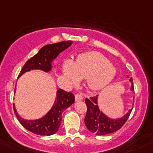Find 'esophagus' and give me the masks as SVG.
Segmentation results:
<instances>
[{
	"label": "esophagus",
	"instance_id": "obj_1",
	"mask_svg": "<svg viewBox=\"0 0 153 153\" xmlns=\"http://www.w3.org/2000/svg\"><path fill=\"white\" fill-rule=\"evenodd\" d=\"M83 99V96H82V94H80V93H77L75 94V100L78 101V100H81Z\"/></svg>",
	"mask_w": 153,
	"mask_h": 153
}]
</instances>
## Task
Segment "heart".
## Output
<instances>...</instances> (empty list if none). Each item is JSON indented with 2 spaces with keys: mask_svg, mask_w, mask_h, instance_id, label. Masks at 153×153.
<instances>
[{
  "mask_svg": "<svg viewBox=\"0 0 153 153\" xmlns=\"http://www.w3.org/2000/svg\"><path fill=\"white\" fill-rule=\"evenodd\" d=\"M62 72L65 78L73 83L78 81L79 78L88 79L89 88L97 91L113 80L116 69L105 56L92 52L80 56L74 63L66 61Z\"/></svg>",
  "mask_w": 153,
  "mask_h": 153,
  "instance_id": "b5f03b06",
  "label": "heart"
}]
</instances>
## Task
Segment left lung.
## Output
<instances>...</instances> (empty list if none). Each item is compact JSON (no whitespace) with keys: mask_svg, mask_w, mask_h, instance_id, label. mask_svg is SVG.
<instances>
[{"mask_svg":"<svg viewBox=\"0 0 153 153\" xmlns=\"http://www.w3.org/2000/svg\"><path fill=\"white\" fill-rule=\"evenodd\" d=\"M131 82V91H134L132 78H130ZM87 113L85 118V123L87 128L91 132L97 135H105L112 134L122 128L128 118H129L132 109L122 118L118 119H111L104 115L99 109L97 105V96L91 97L89 99L86 98Z\"/></svg>","mask_w":153,"mask_h":153,"instance_id":"8db88e82","label":"left lung"}]
</instances>
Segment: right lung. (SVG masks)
I'll list each match as a JSON object with an SVG mask.
<instances>
[{
    "instance_id": "right-lung-1",
    "label": "right lung",
    "mask_w": 153,
    "mask_h": 153,
    "mask_svg": "<svg viewBox=\"0 0 153 153\" xmlns=\"http://www.w3.org/2000/svg\"><path fill=\"white\" fill-rule=\"evenodd\" d=\"M72 44V41H66L44 46L36 55L31 57L25 62L18 77L32 69H40L47 72L51 71L52 68V61L59 55V53L67 49ZM56 94V99L50 112L40 119L34 121H27L21 118L17 113L15 105L13 104L14 112L19 122L25 129L35 134L47 136L54 134L58 131L60 125L62 112L75 102V96L72 93L59 89L57 90Z\"/></svg>"
}]
</instances>
